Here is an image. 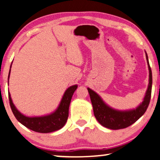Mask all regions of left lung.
Instances as JSON below:
<instances>
[{
	"label": "left lung",
	"mask_w": 160,
	"mask_h": 160,
	"mask_svg": "<svg viewBox=\"0 0 160 160\" xmlns=\"http://www.w3.org/2000/svg\"><path fill=\"white\" fill-rule=\"evenodd\" d=\"M146 58L149 70V80H148L149 82L143 101L136 109L126 110V111H119L112 109V107L106 104L99 95H98L93 90L88 88V91L93 105L94 115L98 122L103 127L112 130H119L128 128V126L136 122L147 111L150 102L151 94H152V74L147 52H146Z\"/></svg>",
	"instance_id": "obj_1"
}]
</instances>
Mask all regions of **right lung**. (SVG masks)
<instances>
[{"mask_svg": "<svg viewBox=\"0 0 160 160\" xmlns=\"http://www.w3.org/2000/svg\"><path fill=\"white\" fill-rule=\"evenodd\" d=\"M11 67H12V65L10 67L9 73H8V79L10 76ZM77 88V85H72L68 88L64 92L62 101L56 111L48 115L41 117H27L24 115L16 108L11 98L10 93L8 92L11 108L16 119L29 129L38 132H41V133H48V132L56 131L64 127L65 123L67 122L69 115V104H70L74 92L75 91Z\"/></svg>", "mask_w": 160, "mask_h": 160, "instance_id": "add662e5", "label": "right lung"}]
</instances>
